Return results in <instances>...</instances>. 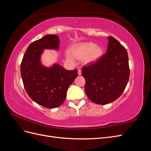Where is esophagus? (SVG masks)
Instances as JSON below:
<instances>
[{
    "mask_svg": "<svg viewBox=\"0 0 151 151\" xmlns=\"http://www.w3.org/2000/svg\"><path fill=\"white\" fill-rule=\"evenodd\" d=\"M78 75H81V69L80 68H78Z\"/></svg>",
    "mask_w": 151,
    "mask_h": 151,
    "instance_id": "34e87169",
    "label": "esophagus"
}]
</instances>
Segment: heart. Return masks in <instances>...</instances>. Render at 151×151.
Segmentation results:
<instances>
[{
  "instance_id": "b5f03b06",
  "label": "heart",
  "mask_w": 151,
  "mask_h": 151,
  "mask_svg": "<svg viewBox=\"0 0 151 151\" xmlns=\"http://www.w3.org/2000/svg\"><path fill=\"white\" fill-rule=\"evenodd\" d=\"M103 54L101 47L97 46L93 42H85L74 45L70 49V53H67V58L69 60H74L73 56L76 58L83 59L86 63L97 61ZM73 56L72 57V56Z\"/></svg>"
}]
</instances>
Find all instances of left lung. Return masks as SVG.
<instances>
[{
	"label": "left lung",
	"instance_id": "left-lung-1",
	"mask_svg": "<svg viewBox=\"0 0 151 151\" xmlns=\"http://www.w3.org/2000/svg\"><path fill=\"white\" fill-rule=\"evenodd\" d=\"M108 38L106 53L82 69L86 94L91 101L98 104L110 103L119 98L130 77L127 50L115 38Z\"/></svg>",
	"mask_w": 151,
	"mask_h": 151
}]
</instances>
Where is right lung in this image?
Here are the masks:
<instances>
[{"label": "right lung", "mask_w": 151, "mask_h": 151, "mask_svg": "<svg viewBox=\"0 0 151 151\" xmlns=\"http://www.w3.org/2000/svg\"><path fill=\"white\" fill-rule=\"evenodd\" d=\"M58 36L47 35L31 43L21 63V74L27 94L38 104L47 108L60 106L65 101L69 86L77 77V70H67L55 63L44 67L40 61L44 49L58 50Z\"/></svg>", "instance_id": "obj_1"}]
</instances>
